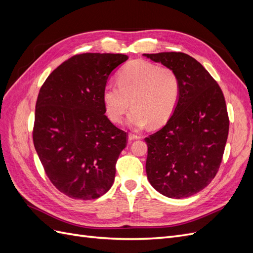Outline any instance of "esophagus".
Here are the masks:
<instances>
[{
    "mask_svg": "<svg viewBox=\"0 0 253 253\" xmlns=\"http://www.w3.org/2000/svg\"><path fill=\"white\" fill-rule=\"evenodd\" d=\"M139 138H140V136H139V135L132 134V133H129V134H128V136H127V139H128V141H132V140H135V139H139Z\"/></svg>",
    "mask_w": 253,
    "mask_h": 253,
    "instance_id": "esophagus-1",
    "label": "esophagus"
}]
</instances>
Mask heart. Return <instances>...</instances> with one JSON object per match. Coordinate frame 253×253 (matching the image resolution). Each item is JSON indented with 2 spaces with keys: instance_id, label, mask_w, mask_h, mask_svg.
<instances>
[{
  "instance_id": "1",
  "label": "heart",
  "mask_w": 253,
  "mask_h": 253,
  "mask_svg": "<svg viewBox=\"0 0 253 253\" xmlns=\"http://www.w3.org/2000/svg\"><path fill=\"white\" fill-rule=\"evenodd\" d=\"M117 84L109 83L103 88V104L113 122H121L132 106L127 125L142 128L165 125L177 105L180 84L172 68L158 66L148 61L135 60L119 72Z\"/></svg>"
}]
</instances>
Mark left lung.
<instances>
[{"label": "left lung", "instance_id": "obj_1", "mask_svg": "<svg viewBox=\"0 0 253 253\" xmlns=\"http://www.w3.org/2000/svg\"><path fill=\"white\" fill-rule=\"evenodd\" d=\"M143 56L172 68L180 84L171 118L144 139L148 179L167 197H189L208 186L219 169L229 132L225 97L206 68L187 53Z\"/></svg>", "mask_w": 253, "mask_h": 253}]
</instances>
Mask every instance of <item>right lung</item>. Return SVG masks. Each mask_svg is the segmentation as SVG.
Masks as SVG:
<instances>
[{
	"instance_id": "add662e5",
	"label": "right lung",
	"mask_w": 253,
	"mask_h": 253,
	"mask_svg": "<svg viewBox=\"0 0 253 253\" xmlns=\"http://www.w3.org/2000/svg\"><path fill=\"white\" fill-rule=\"evenodd\" d=\"M127 59L76 55L48 76L38 95L35 149L52 185L75 200H95L114 182L126 133L104 115L102 94L111 73Z\"/></svg>"
}]
</instances>
